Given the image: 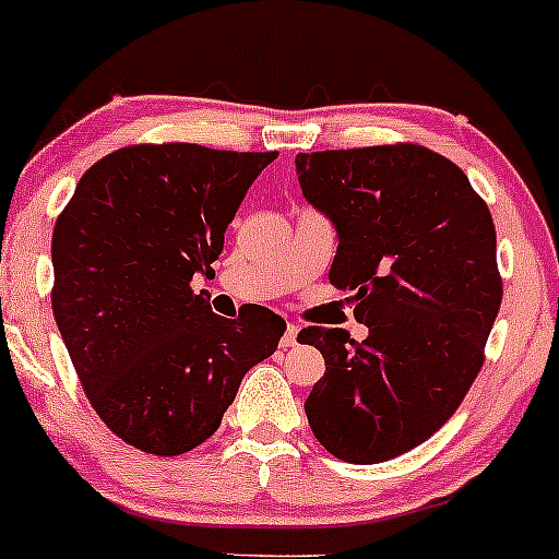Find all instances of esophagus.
<instances>
[{
  "instance_id": "34e87169",
  "label": "esophagus",
  "mask_w": 559,
  "mask_h": 559,
  "mask_svg": "<svg viewBox=\"0 0 559 559\" xmlns=\"http://www.w3.org/2000/svg\"><path fill=\"white\" fill-rule=\"evenodd\" d=\"M299 342V329L294 326V323H289L284 331V336H281V347H297Z\"/></svg>"
}]
</instances>
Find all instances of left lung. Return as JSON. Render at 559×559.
Returning a JSON list of instances; mask_svg holds the SVG:
<instances>
[{"mask_svg": "<svg viewBox=\"0 0 559 559\" xmlns=\"http://www.w3.org/2000/svg\"><path fill=\"white\" fill-rule=\"evenodd\" d=\"M302 195L334 225L331 284L355 294L364 342L308 326L326 373L305 414L349 464L401 456L438 432L483 366L501 308L496 228L467 175L421 145L299 153Z\"/></svg>", "mask_w": 559, "mask_h": 559, "instance_id": "8db88e82", "label": "left lung"}]
</instances>
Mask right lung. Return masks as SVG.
<instances>
[{"mask_svg": "<svg viewBox=\"0 0 559 559\" xmlns=\"http://www.w3.org/2000/svg\"><path fill=\"white\" fill-rule=\"evenodd\" d=\"M278 153L130 145L84 171L52 233V312L92 408L156 456L204 443L286 323L254 305L223 318L212 262L243 195Z\"/></svg>", "mask_w": 559, "mask_h": 559, "instance_id": "add662e5", "label": "right lung"}]
</instances>
